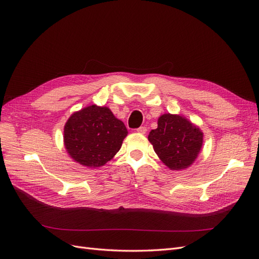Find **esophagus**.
<instances>
[{"instance_id":"1","label":"esophagus","mask_w":259,"mask_h":259,"mask_svg":"<svg viewBox=\"0 0 259 259\" xmlns=\"http://www.w3.org/2000/svg\"><path fill=\"white\" fill-rule=\"evenodd\" d=\"M137 132L140 133V134H146V133H147V127L146 126H140L139 128H137Z\"/></svg>"}]
</instances>
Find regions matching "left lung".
<instances>
[{
    "mask_svg": "<svg viewBox=\"0 0 259 259\" xmlns=\"http://www.w3.org/2000/svg\"><path fill=\"white\" fill-rule=\"evenodd\" d=\"M155 153L165 165L179 170L189 167L203 145L202 131L183 115L165 113L158 120V128L148 136Z\"/></svg>",
    "mask_w": 259,
    "mask_h": 259,
    "instance_id": "obj_1",
    "label": "left lung"
}]
</instances>
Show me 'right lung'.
I'll return each instance as SVG.
<instances>
[{
	"instance_id": "1",
	"label": "right lung",
	"mask_w": 259,
	"mask_h": 259,
	"mask_svg": "<svg viewBox=\"0 0 259 259\" xmlns=\"http://www.w3.org/2000/svg\"><path fill=\"white\" fill-rule=\"evenodd\" d=\"M127 130L108 107L96 105L74 112L66 122L64 143L71 158L88 167H99L120 150Z\"/></svg>"
}]
</instances>
